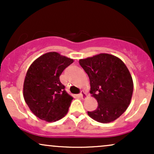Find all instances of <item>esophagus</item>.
Here are the masks:
<instances>
[{"mask_svg": "<svg viewBox=\"0 0 154 154\" xmlns=\"http://www.w3.org/2000/svg\"><path fill=\"white\" fill-rule=\"evenodd\" d=\"M79 96H80L81 98H82V99H85L86 98H88V95H87V94H86V93H85V92L83 91H81L80 94H79Z\"/></svg>", "mask_w": 154, "mask_h": 154, "instance_id": "obj_1", "label": "esophagus"}]
</instances>
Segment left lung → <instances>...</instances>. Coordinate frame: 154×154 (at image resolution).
<instances>
[{"label":"left lung","mask_w":154,"mask_h":154,"mask_svg":"<svg viewBox=\"0 0 154 154\" xmlns=\"http://www.w3.org/2000/svg\"><path fill=\"white\" fill-rule=\"evenodd\" d=\"M79 64L90 79V93L98 107L88 111L90 117L100 123H109L127 110L133 93V81L128 67L119 58L99 54L79 59Z\"/></svg>","instance_id":"obj_1"}]
</instances>
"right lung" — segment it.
Listing matches in <instances>:
<instances>
[{
  "label": "right lung",
  "instance_id": "1",
  "mask_svg": "<svg viewBox=\"0 0 154 154\" xmlns=\"http://www.w3.org/2000/svg\"><path fill=\"white\" fill-rule=\"evenodd\" d=\"M74 60L57 52H48L35 59L26 72L23 96L39 119L56 122L67 114L73 98L64 90L59 77Z\"/></svg>",
  "mask_w": 154,
  "mask_h": 154
}]
</instances>
